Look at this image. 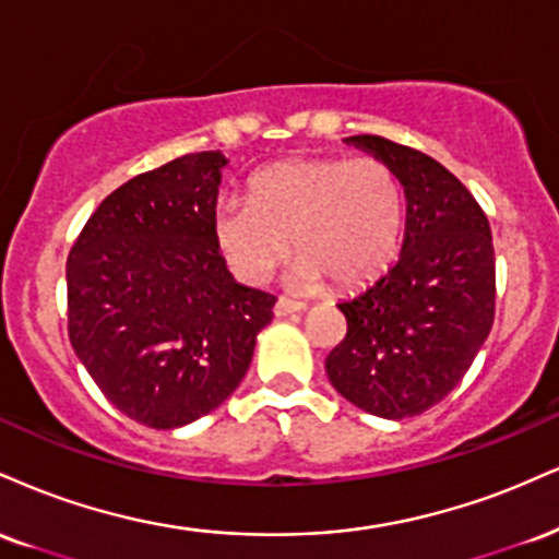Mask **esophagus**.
<instances>
[{
	"label": "esophagus",
	"mask_w": 559,
	"mask_h": 559,
	"mask_svg": "<svg viewBox=\"0 0 559 559\" xmlns=\"http://www.w3.org/2000/svg\"><path fill=\"white\" fill-rule=\"evenodd\" d=\"M273 312H275V318H286V314L305 312V301H294L288 297H278V301L273 305Z\"/></svg>",
	"instance_id": "obj_1"
}]
</instances>
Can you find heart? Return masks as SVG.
Segmentation results:
<instances>
[{"instance_id": "b5f03b06", "label": "heart", "mask_w": 559, "mask_h": 559, "mask_svg": "<svg viewBox=\"0 0 559 559\" xmlns=\"http://www.w3.org/2000/svg\"><path fill=\"white\" fill-rule=\"evenodd\" d=\"M406 192L385 160L307 156L254 174L245 200L215 207L213 237L245 284H262L288 252L301 288L356 292L399 254Z\"/></svg>"}]
</instances>
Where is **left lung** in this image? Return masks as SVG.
I'll use <instances>...</instances> for the list:
<instances>
[{
    "mask_svg": "<svg viewBox=\"0 0 559 559\" xmlns=\"http://www.w3.org/2000/svg\"><path fill=\"white\" fill-rule=\"evenodd\" d=\"M346 143L399 174L406 239L378 284L338 305L346 338L328 354L325 369L354 406L408 419L448 399L492 331V231L474 194L427 153L380 134Z\"/></svg>",
    "mask_w": 559,
    "mask_h": 559,
    "instance_id": "left-lung-1",
    "label": "left lung"
}]
</instances>
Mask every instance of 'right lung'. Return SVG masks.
<instances>
[{"label":"right lung","mask_w":559,"mask_h":559,"mask_svg":"<svg viewBox=\"0 0 559 559\" xmlns=\"http://www.w3.org/2000/svg\"><path fill=\"white\" fill-rule=\"evenodd\" d=\"M226 158L187 153L96 207L67 258V333L111 406L153 429L218 408L275 297L237 284L213 237Z\"/></svg>","instance_id":"add662e5"}]
</instances>
